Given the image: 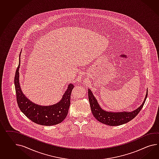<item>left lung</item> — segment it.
<instances>
[{
    "instance_id": "left-lung-1",
    "label": "left lung",
    "mask_w": 159,
    "mask_h": 159,
    "mask_svg": "<svg viewBox=\"0 0 159 159\" xmlns=\"http://www.w3.org/2000/svg\"><path fill=\"white\" fill-rule=\"evenodd\" d=\"M148 91L145 98V100L143 102L142 105L139 107L137 110H134L132 112H107L104 110H102V108L98 104V101L94 98L92 91L88 89V98L89 102L92 112L94 118L98 121L103 124H106L108 126H119L123 124L129 122L131 120L139 114L141 110L142 109L144 103L146 101Z\"/></svg>"
}]
</instances>
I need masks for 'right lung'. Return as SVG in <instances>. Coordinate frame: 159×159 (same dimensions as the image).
Returning <instances> with one entry per match:
<instances>
[{
	"instance_id": "right-lung-1",
	"label": "right lung",
	"mask_w": 159,
	"mask_h": 159,
	"mask_svg": "<svg viewBox=\"0 0 159 159\" xmlns=\"http://www.w3.org/2000/svg\"><path fill=\"white\" fill-rule=\"evenodd\" d=\"M19 65L14 77L16 102L18 107L25 115L33 122L43 126H52L61 123L67 116L70 105V96L74 89L73 84H69L61 100L50 106H41L30 102L22 93L19 82Z\"/></svg>"
}]
</instances>
